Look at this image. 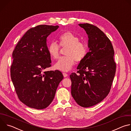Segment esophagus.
Listing matches in <instances>:
<instances>
[{
    "label": "esophagus",
    "mask_w": 131,
    "mask_h": 131,
    "mask_svg": "<svg viewBox=\"0 0 131 131\" xmlns=\"http://www.w3.org/2000/svg\"><path fill=\"white\" fill-rule=\"evenodd\" d=\"M63 76H64V77H66L68 76L67 73H66V72H63Z\"/></svg>",
    "instance_id": "obj_1"
}]
</instances>
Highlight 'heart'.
Segmentation results:
<instances>
[{
  "mask_svg": "<svg viewBox=\"0 0 131 131\" xmlns=\"http://www.w3.org/2000/svg\"><path fill=\"white\" fill-rule=\"evenodd\" d=\"M59 45L62 48H66L65 55L61 58L55 64L57 69L68 71L70 70L76 62L82 61L87 53L85 45L79 41V37L70 31H66L59 38ZM55 42H51L48 47V51L50 57L53 59L59 58L60 47Z\"/></svg>",
  "mask_w": 131,
  "mask_h": 131,
  "instance_id": "b5f03b06",
  "label": "heart"
}]
</instances>
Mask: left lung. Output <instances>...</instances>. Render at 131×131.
<instances>
[{"label": "left lung", "mask_w": 131, "mask_h": 131, "mask_svg": "<svg viewBox=\"0 0 131 131\" xmlns=\"http://www.w3.org/2000/svg\"><path fill=\"white\" fill-rule=\"evenodd\" d=\"M88 35L89 52L71 73V93L76 102L83 107L94 106L109 94L115 75L116 64L110 40L97 27L79 24Z\"/></svg>", "instance_id": "obj_1"}]
</instances>
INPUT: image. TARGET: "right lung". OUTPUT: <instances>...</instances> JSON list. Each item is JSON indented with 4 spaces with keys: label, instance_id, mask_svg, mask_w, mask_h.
I'll return each instance as SVG.
<instances>
[{
    "label": "right lung",
    "instance_id": "1",
    "mask_svg": "<svg viewBox=\"0 0 131 131\" xmlns=\"http://www.w3.org/2000/svg\"><path fill=\"white\" fill-rule=\"evenodd\" d=\"M59 27L40 25L29 29L13 51L11 80L18 98L29 107L43 109L49 106L64 78L59 70L43 71L51 66L47 38Z\"/></svg>",
    "mask_w": 131,
    "mask_h": 131
}]
</instances>
